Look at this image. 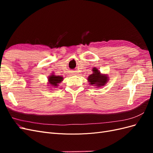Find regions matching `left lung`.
<instances>
[{"mask_svg":"<svg viewBox=\"0 0 153 153\" xmlns=\"http://www.w3.org/2000/svg\"><path fill=\"white\" fill-rule=\"evenodd\" d=\"M108 76L105 74L101 73L98 68L92 69V73L87 78V81L92 86L99 88L104 86L108 80Z\"/></svg>","mask_w":153,"mask_h":153,"instance_id":"8db88e82","label":"left lung"}]
</instances>
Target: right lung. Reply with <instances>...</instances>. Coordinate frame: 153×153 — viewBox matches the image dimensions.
Segmentation results:
<instances>
[{
  "label": "right lung",
  "instance_id": "right-lung-1",
  "mask_svg": "<svg viewBox=\"0 0 153 153\" xmlns=\"http://www.w3.org/2000/svg\"><path fill=\"white\" fill-rule=\"evenodd\" d=\"M63 80V77L61 76H57L54 75V73H52L48 77V84L50 87H56L59 86V84Z\"/></svg>",
  "mask_w": 153,
  "mask_h": 153
}]
</instances>
